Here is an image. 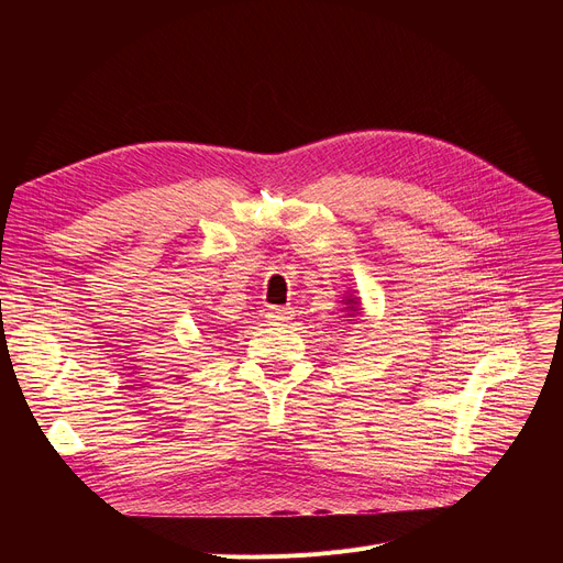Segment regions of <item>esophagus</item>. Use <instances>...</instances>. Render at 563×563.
Segmentation results:
<instances>
[{"mask_svg":"<svg viewBox=\"0 0 563 563\" xmlns=\"http://www.w3.org/2000/svg\"><path fill=\"white\" fill-rule=\"evenodd\" d=\"M294 317V310L291 308H269V312H266V319H269V323H274V327H287L289 319Z\"/></svg>","mask_w":563,"mask_h":563,"instance_id":"obj_1","label":"esophagus"}]
</instances>
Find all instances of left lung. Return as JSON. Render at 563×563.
I'll use <instances>...</instances> for the list:
<instances>
[{
	"mask_svg": "<svg viewBox=\"0 0 563 563\" xmlns=\"http://www.w3.org/2000/svg\"><path fill=\"white\" fill-rule=\"evenodd\" d=\"M344 303H346L349 317L361 314V299H358V297H344Z\"/></svg>",
	"mask_w": 563,
	"mask_h": 563,
	"instance_id": "left-lung-1",
	"label": "left lung"
}]
</instances>
